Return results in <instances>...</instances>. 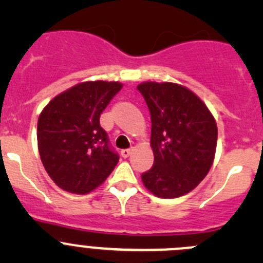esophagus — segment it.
<instances>
[{"instance_id": "obj_1", "label": "esophagus", "mask_w": 263, "mask_h": 263, "mask_svg": "<svg viewBox=\"0 0 263 263\" xmlns=\"http://www.w3.org/2000/svg\"><path fill=\"white\" fill-rule=\"evenodd\" d=\"M131 153H132V151L129 150V148H126V150H122V151H121V155L123 156L124 159H126V158H128L129 155H131Z\"/></svg>"}]
</instances>
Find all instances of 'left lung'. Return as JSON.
<instances>
[{"label": "left lung", "mask_w": 263, "mask_h": 263, "mask_svg": "<svg viewBox=\"0 0 263 263\" xmlns=\"http://www.w3.org/2000/svg\"><path fill=\"white\" fill-rule=\"evenodd\" d=\"M151 116L154 165L141 176L145 187L160 198L181 197L195 190L214 163L217 126L205 103L174 82L137 86Z\"/></svg>", "instance_id": "left-lung-1"}]
</instances>
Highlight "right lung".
Returning a JSON list of instances; mask_svg holds the SVG:
<instances>
[{
  "label": "right lung",
  "mask_w": 263,
  "mask_h": 263,
  "mask_svg": "<svg viewBox=\"0 0 263 263\" xmlns=\"http://www.w3.org/2000/svg\"><path fill=\"white\" fill-rule=\"evenodd\" d=\"M122 89L117 81H86L61 92L38 119V150L60 188L86 195L102 184L119 160L100 127V115Z\"/></svg>",
  "instance_id": "1"
}]
</instances>
